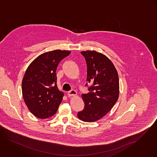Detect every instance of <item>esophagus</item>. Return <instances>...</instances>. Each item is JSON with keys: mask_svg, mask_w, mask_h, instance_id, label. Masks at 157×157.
<instances>
[{"mask_svg": "<svg viewBox=\"0 0 157 157\" xmlns=\"http://www.w3.org/2000/svg\"><path fill=\"white\" fill-rule=\"evenodd\" d=\"M76 95H77V92L74 90H72L68 92V96L69 97L75 96Z\"/></svg>", "mask_w": 157, "mask_h": 157, "instance_id": "1", "label": "esophagus"}]
</instances>
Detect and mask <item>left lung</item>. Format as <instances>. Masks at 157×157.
<instances>
[{
    "mask_svg": "<svg viewBox=\"0 0 157 157\" xmlns=\"http://www.w3.org/2000/svg\"><path fill=\"white\" fill-rule=\"evenodd\" d=\"M81 53L86 62V82L91 86L89 93L82 94L84 109L77 115L82 121L92 122L105 117L117 101L119 78L113 63L105 55L89 50Z\"/></svg>",
    "mask_w": 157,
    "mask_h": 157,
    "instance_id": "1",
    "label": "left lung"
}]
</instances>
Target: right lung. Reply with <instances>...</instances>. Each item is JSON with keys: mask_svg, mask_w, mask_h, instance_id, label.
<instances>
[{"mask_svg": "<svg viewBox=\"0 0 157 157\" xmlns=\"http://www.w3.org/2000/svg\"><path fill=\"white\" fill-rule=\"evenodd\" d=\"M71 51L60 49L43 53L27 67L22 81L24 102L37 118L46 119L57 111L64 93L57 85L56 69Z\"/></svg>", "mask_w": 157, "mask_h": 157, "instance_id": "add662e5", "label": "right lung"}]
</instances>
